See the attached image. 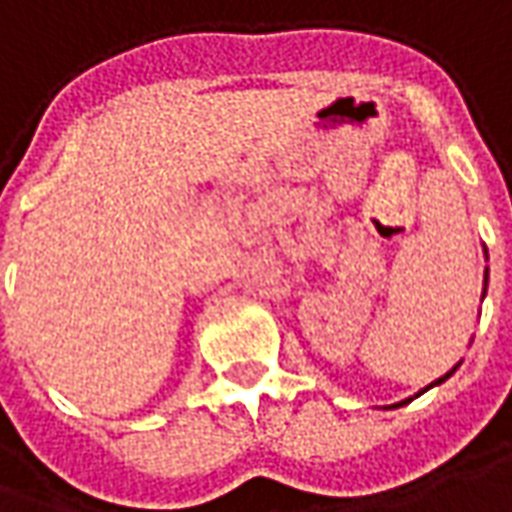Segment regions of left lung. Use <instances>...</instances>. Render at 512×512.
<instances>
[{
	"label": "left lung",
	"mask_w": 512,
	"mask_h": 512,
	"mask_svg": "<svg viewBox=\"0 0 512 512\" xmlns=\"http://www.w3.org/2000/svg\"><path fill=\"white\" fill-rule=\"evenodd\" d=\"M485 257H488V249H485ZM485 291H488V269H485ZM485 291H482V300H485ZM457 367H460V364H457ZM457 367H454L451 373L443 375V378H437V381H434V384H429V387H426V389L437 387V384H443L446 378H451V375L457 373ZM426 389H420V392H426ZM420 392H417V395H420ZM417 395H415V398H417ZM409 401H412V398H406V401H401V403H392V406H387V409H398V406H406V403H409Z\"/></svg>",
	"instance_id": "1"
}]
</instances>
